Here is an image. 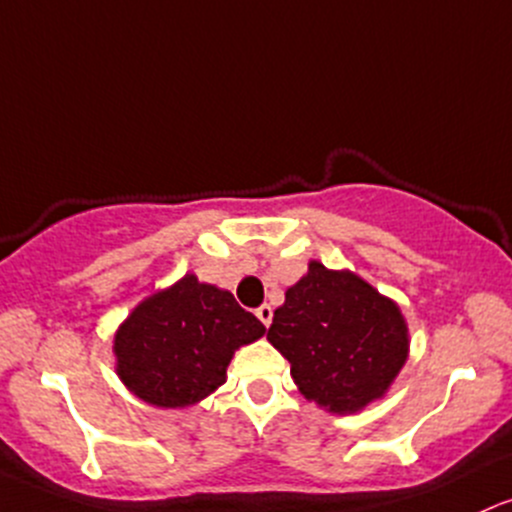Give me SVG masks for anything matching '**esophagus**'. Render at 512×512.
I'll return each mask as SVG.
<instances>
[{"mask_svg": "<svg viewBox=\"0 0 512 512\" xmlns=\"http://www.w3.org/2000/svg\"><path fill=\"white\" fill-rule=\"evenodd\" d=\"M255 316L262 320V325H269L272 323V306H269V303H262V306L255 311Z\"/></svg>", "mask_w": 512, "mask_h": 512, "instance_id": "1", "label": "esophagus"}]
</instances>
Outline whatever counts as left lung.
<instances>
[{
	"label": "left lung",
	"instance_id": "obj_1",
	"mask_svg": "<svg viewBox=\"0 0 512 512\" xmlns=\"http://www.w3.org/2000/svg\"><path fill=\"white\" fill-rule=\"evenodd\" d=\"M267 340L291 364L308 401L330 413H357L389 391L408 359V325L396 301L347 269L318 260L286 289Z\"/></svg>",
	"mask_w": 512,
	"mask_h": 512
}]
</instances>
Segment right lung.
Listing matches in <instances>:
<instances>
[{
  "mask_svg": "<svg viewBox=\"0 0 512 512\" xmlns=\"http://www.w3.org/2000/svg\"><path fill=\"white\" fill-rule=\"evenodd\" d=\"M265 335V325L233 294L184 274L140 301L114 335L116 374L157 408H187L221 384L235 350Z\"/></svg>",
  "mask_w": 512,
  "mask_h": 512,
  "instance_id": "1",
  "label": "right lung"
}]
</instances>
